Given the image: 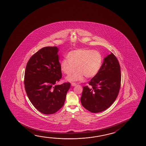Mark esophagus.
Masks as SVG:
<instances>
[{
  "instance_id": "esophagus-1",
  "label": "esophagus",
  "mask_w": 146,
  "mask_h": 146,
  "mask_svg": "<svg viewBox=\"0 0 146 146\" xmlns=\"http://www.w3.org/2000/svg\"><path fill=\"white\" fill-rule=\"evenodd\" d=\"M71 85H72V86H75L77 85V84L76 83H74V82H72V83H71Z\"/></svg>"
}]
</instances>
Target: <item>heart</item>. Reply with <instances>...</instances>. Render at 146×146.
Returning a JSON list of instances; mask_svg holds the SVG:
<instances>
[{"instance_id": "1", "label": "heart", "mask_w": 146, "mask_h": 146, "mask_svg": "<svg viewBox=\"0 0 146 146\" xmlns=\"http://www.w3.org/2000/svg\"><path fill=\"white\" fill-rule=\"evenodd\" d=\"M103 63V56L100 52L93 49L80 48L70 51L67 54V58L63 59L60 63L61 71L70 75L69 81H82L84 76L92 78L99 72ZM76 68H75V67Z\"/></svg>"}]
</instances>
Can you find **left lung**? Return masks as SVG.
<instances>
[{"instance_id":"1","label":"left lung","mask_w":146,"mask_h":146,"mask_svg":"<svg viewBox=\"0 0 146 146\" xmlns=\"http://www.w3.org/2000/svg\"><path fill=\"white\" fill-rule=\"evenodd\" d=\"M121 68L118 59L112 53L104 58L98 73L83 86L82 105L91 112H101L109 108L116 100L121 86Z\"/></svg>"}]
</instances>
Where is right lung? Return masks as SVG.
<instances>
[{
  "mask_svg": "<svg viewBox=\"0 0 146 146\" xmlns=\"http://www.w3.org/2000/svg\"><path fill=\"white\" fill-rule=\"evenodd\" d=\"M56 46L43 47L30 58L24 76L27 96L36 109L44 114H52L63 107L70 82L56 84L62 78Z\"/></svg>",
  "mask_w": 146,
  "mask_h": 146,
  "instance_id": "right-lung-1",
  "label": "right lung"
}]
</instances>
